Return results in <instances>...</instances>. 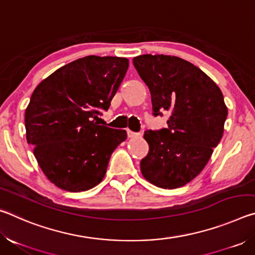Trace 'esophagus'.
<instances>
[{"label":"esophagus","instance_id":"esophagus-1","mask_svg":"<svg viewBox=\"0 0 255 255\" xmlns=\"http://www.w3.org/2000/svg\"><path fill=\"white\" fill-rule=\"evenodd\" d=\"M127 136H128L129 138H132V137L138 136V133L135 132V131H131L130 129H127Z\"/></svg>","mask_w":255,"mask_h":255}]
</instances>
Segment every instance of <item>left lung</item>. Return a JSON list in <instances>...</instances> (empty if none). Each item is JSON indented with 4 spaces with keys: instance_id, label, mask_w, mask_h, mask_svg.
<instances>
[{
    "instance_id": "1",
    "label": "left lung",
    "mask_w": 255,
    "mask_h": 255,
    "mask_svg": "<svg viewBox=\"0 0 255 255\" xmlns=\"http://www.w3.org/2000/svg\"><path fill=\"white\" fill-rule=\"evenodd\" d=\"M132 63L149 89L154 117L170 114L166 128L144 133L149 150L141 173L159 188L182 187L200 173L222 139L223 93L200 68L175 56L140 55Z\"/></svg>"
}]
</instances>
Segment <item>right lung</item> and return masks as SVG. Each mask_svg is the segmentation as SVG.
Returning <instances> with one entry per match:
<instances>
[{"mask_svg":"<svg viewBox=\"0 0 255 255\" xmlns=\"http://www.w3.org/2000/svg\"><path fill=\"white\" fill-rule=\"evenodd\" d=\"M122 57L86 56L58 68L34 89L25 110L28 144L58 188L85 191L100 183L126 130L94 122L110 107L128 70Z\"/></svg>","mask_w":255,"mask_h":255,"instance_id":"right-lung-1","label":"right lung"}]
</instances>
